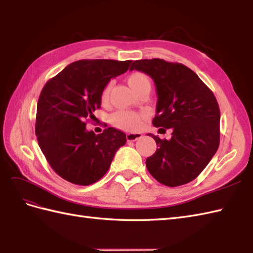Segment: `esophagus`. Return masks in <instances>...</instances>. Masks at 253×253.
<instances>
[{
  "label": "esophagus",
  "mask_w": 253,
  "mask_h": 253,
  "mask_svg": "<svg viewBox=\"0 0 253 253\" xmlns=\"http://www.w3.org/2000/svg\"><path fill=\"white\" fill-rule=\"evenodd\" d=\"M140 138H142V134L140 132H129L127 133V141H136Z\"/></svg>",
  "instance_id": "34e87169"
}]
</instances>
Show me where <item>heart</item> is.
<instances>
[{"label":"heart","mask_w":253,"mask_h":253,"mask_svg":"<svg viewBox=\"0 0 253 253\" xmlns=\"http://www.w3.org/2000/svg\"><path fill=\"white\" fill-rule=\"evenodd\" d=\"M127 83L136 93L141 89V88H143L145 86H150V82L148 78L145 76V74L138 71L132 72L128 75ZM110 89H111V83H108L103 87L101 95H100V100H101L102 103L108 102ZM144 117H145L144 113L129 112V111H119V112H115L114 114L111 115L110 120H111V123H112L115 127L123 129V130L133 131V130H137V129L141 127Z\"/></svg>","instance_id":"heart-1"}]
</instances>
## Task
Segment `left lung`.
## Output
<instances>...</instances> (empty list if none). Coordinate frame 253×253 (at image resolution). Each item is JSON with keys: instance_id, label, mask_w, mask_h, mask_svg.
Wrapping results in <instances>:
<instances>
[{"instance_id": "1", "label": "left lung", "mask_w": 253, "mask_h": 253, "mask_svg": "<svg viewBox=\"0 0 253 253\" xmlns=\"http://www.w3.org/2000/svg\"><path fill=\"white\" fill-rule=\"evenodd\" d=\"M130 71L153 79L157 104L155 127L171 129V139L155 140V153L146 158L149 172L167 186L189 183L198 177L218 151L220 109L207 85L191 69L163 59L133 61ZM164 128L163 130H166Z\"/></svg>"}]
</instances>
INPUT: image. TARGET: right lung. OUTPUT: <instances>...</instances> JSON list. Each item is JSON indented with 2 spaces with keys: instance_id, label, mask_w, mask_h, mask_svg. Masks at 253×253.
Returning <instances> with one entry per match:
<instances>
[{
  "instance_id": "add662e5",
  "label": "right lung",
  "mask_w": 253,
  "mask_h": 253,
  "mask_svg": "<svg viewBox=\"0 0 253 253\" xmlns=\"http://www.w3.org/2000/svg\"><path fill=\"white\" fill-rule=\"evenodd\" d=\"M131 60L84 59L72 62L50 79L39 98L35 134L54 171L78 185L95 183L107 173L126 134L109 127L96 134L86 121L101 105L110 80L125 73Z\"/></svg>"
}]
</instances>
